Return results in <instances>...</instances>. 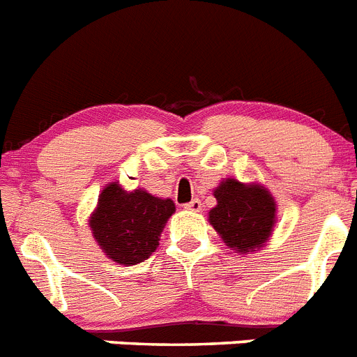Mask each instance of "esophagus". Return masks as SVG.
I'll return each instance as SVG.
<instances>
[{
    "label": "esophagus",
    "mask_w": 357,
    "mask_h": 357,
    "mask_svg": "<svg viewBox=\"0 0 357 357\" xmlns=\"http://www.w3.org/2000/svg\"><path fill=\"white\" fill-rule=\"evenodd\" d=\"M185 209H190V211H195V213H199L200 209H202V202H200L199 199H193L191 202H188L184 206Z\"/></svg>",
    "instance_id": "34e87169"
}]
</instances>
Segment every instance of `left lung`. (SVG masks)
Listing matches in <instances>:
<instances>
[{
	"mask_svg": "<svg viewBox=\"0 0 357 357\" xmlns=\"http://www.w3.org/2000/svg\"><path fill=\"white\" fill-rule=\"evenodd\" d=\"M216 206L209 211V224L225 245L249 255L266 245L276 222V202L260 184H242L225 178L213 191Z\"/></svg>",
	"mask_w": 357,
	"mask_h": 357,
	"instance_id": "obj_1",
	"label": "left lung"
}]
</instances>
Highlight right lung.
Segmentation results:
<instances>
[{
	"instance_id": "right-lung-1",
	"label": "right lung",
	"mask_w": 357,
	"mask_h": 357,
	"mask_svg": "<svg viewBox=\"0 0 357 357\" xmlns=\"http://www.w3.org/2000/svg\"><path fill=\"white\" fill-rule=\"evenodd\" d=\"M173 213L172 199H158L141 188L128 193L114 182L100 191L88 222L106 257L121 266H135L153 255Z\"/></svg>"
}]
</instances>
